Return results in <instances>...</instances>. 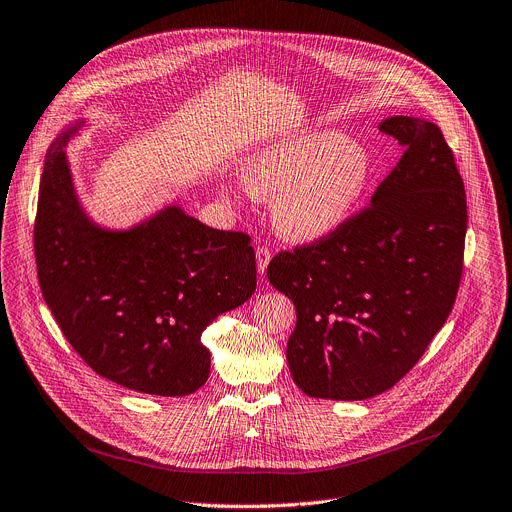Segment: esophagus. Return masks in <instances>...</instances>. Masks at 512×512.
Listing matches in <instances>:
<instances>
[{"mask_svg": "<svg viewBox=\"0 0 512 512\" xmlns=\"http://www.w3.org/2000/svg\"><path fill=\"white\" fill-rule=\"evenodd\" d=\"M255 253H257V271L265 273V269L269 265V259H271V251H269L267 245H257Z\"/></svg>", "mask_w": 512, "mask_h": 512, "instance_id": "34e87169", "label": "esophagus"}]
</instances>
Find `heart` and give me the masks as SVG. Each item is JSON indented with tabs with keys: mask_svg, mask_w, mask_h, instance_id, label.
Here are the masks:
<instances>
[{
	"mask_svg": "<svg viewBox=\"0 0 512 512\" xmlns=\"http://www.w3.org/2000/svg\"><path fill=\"white\" fill-rule=\"evenodd\" d=\"M371 178V154L334 129L279 139L245 164L249 190L278 194L275 225L298 241L322 239L340 229L367 194Z\"/></svg>",
	"mask_w": 512,
	"mask_h": 512,
	"instance_id": "b5f03b06",
	"label": "heart"
}]
</instances>
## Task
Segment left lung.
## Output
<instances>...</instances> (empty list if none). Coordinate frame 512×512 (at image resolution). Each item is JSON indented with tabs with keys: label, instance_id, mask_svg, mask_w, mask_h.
Here are the masks:
<instances>
[{
	"label": "left lung",
	"instance_id": "obj_1",
	"mask_svg": "<svg viewBox=\"0 0 512 512\" xmlns=\"http://www.w3.org/2000/svg\"><path fill=\"white\" fill-rule=\"evenodd\" d=\"M379 129L405 152L371 204L267 265L298 312L291 377L316 399L360 401L395 387L446 324L462 279L466 192L442 129L401 115Z\"/></svg>",
	"mask_w": 512,
	"mask_h": 512
}]
</instances>
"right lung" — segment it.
Segmentation results:
<instances>
[{
	"label": "right lung",
	"mask_w": 512,
	"mask_h": 512,
	"mask_svg": "<svg viewBox=\"0 0 512 512\" xmlns=\"http://www.w3.org/2000/svg\"><path fill=\"white\" fill-rule=\"evenodd\" d=\"M52 145L40 182L34 253L44 302L89 367L131 391L184 397L210 373L206 326L257 285L251 237L170 206L131 231L95 227Z\"/></svg>",
	"instance_id": "1"
}]
</instances>
